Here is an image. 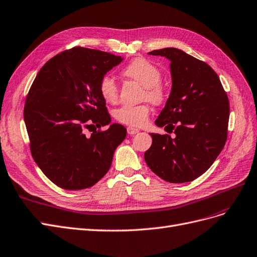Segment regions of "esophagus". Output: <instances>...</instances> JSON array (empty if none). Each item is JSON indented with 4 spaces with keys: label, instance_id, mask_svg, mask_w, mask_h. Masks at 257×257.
Here are the masks:
<instances>
[{
    "label": "esophagus",
    "instance_id": "esophagus-1",
    "mask_svg": "<svg viewBox=\"0 0 257 257\" xmlns=\"http://www.w3.org/2000/svg\"><path fill=\"white\" fill-rule=\"evenodd\" d=\"M127 132H128V135H136V134H138V132H139V129L134 128V127H128L127 128Z\"/></svg>",
    "mask_w": 257,
    "mask_h": 257
}]
</instances>
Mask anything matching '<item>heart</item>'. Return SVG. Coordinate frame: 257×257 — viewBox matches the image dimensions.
I'll return each instance as SVG.
<instances>
[{
	"label": "heart",
	"instance_id": "1",
	"mask_svg": "<svg viewBox=\"0 0 257 257\" xmlns=\"http://www.w3.org/2000/svg\"><path fill=\"white\" fill-rule=\"evenodd\" d=\"M121 73L126 78L134 80L144 86L143 99L155 105H160L167 100V89L161 83L162 72L157 66L144 57L131 61L122 68ZM99 94L107 103H115L118 98L116 82L109 76L99 81ZM151 107L147 103L139 105L123 104L114 111V116L119 122L130 127H141L147 121Z\"/></svg>",
	"mask_w": 257,
	"mask_h": 257
}]
</instances>
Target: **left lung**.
Listing matches in <instances>:
<instances>
[{
	"label": "left lung",
	"mask_w": 257,
	"mask_h": 257,
	"mask_svg": "<svg viewBox=\"0 0 257 257\" xmlns=\"http://www.w3.org/2000/svg\"><path fill=\"white\" fill-rule=\"evenodd\" d=\"M171 61L172 92L156 125L174 132L151 134L144 154L150 169L165 181H192L208 170L227 139L229 104L221 81L208 64L176 48L150 52Z\"/></svg>",
	"instance_id": "8db88e82"
}]
</instances>
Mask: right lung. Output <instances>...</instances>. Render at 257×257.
Masks as SVG:
<instances>
[{
  "mask_svg": "<svg viewBox=\"0 0 257 257\" xmlns=\"http://www.w3.org/2000/svg\"><path fill=\"white\" fill-rule=\"evenodd\" d=\"M122 59L73 47L49 60L27 95L24 122L33 159L53 184L66 190L94 186L109 171L127 130L111 116L98 84ZM92 132V134H87Z\"/></svg>",
  "mask_w": 257,
  "mask_h": 257,
  "instance_id": "obj_1",
  "label": "right lung"
}]
</instances>
